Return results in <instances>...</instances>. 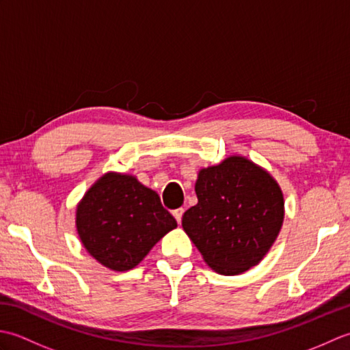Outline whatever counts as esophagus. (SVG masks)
Masks as SVG:
<instances>
[{
    "mask_svg": "<svg viewBox=\"0 0 350 350\" xmlns=\"http://www.w3.org/2000/svg\"><path fill=\"white\" fill-rule=\"evenodd\" d=\"M173 217L176 218L177 224H180V222H182V217H183V209H182V207H180V209L173 211Z\"/></svg>",
    "mask_w": 350,
    "mask_h": 350,
    "instance_id": "34e87169",
    "label": "esophagus"
}]
</instances>
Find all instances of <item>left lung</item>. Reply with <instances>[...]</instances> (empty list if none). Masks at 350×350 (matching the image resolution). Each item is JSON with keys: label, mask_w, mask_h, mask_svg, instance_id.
<instances>
[{"label": "left lung", "mask_w": 350, "mask_h": 350, "mask_svg": "<svg viewBox=\"0 0 350 350\" xmlns=\"http://www.w3.org/2000/svg\"><path fill=\"white\" fill-rule=\"evenodd\" d=\"M198 203L183 213L182 227L204 262L221 275H239L260 263L284 221L277 180L243 156L202 168Z\"/></svg>", "instance_id": "1"}]
</instances>
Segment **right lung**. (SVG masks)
Here are the masks:
<instances>
[{"label": "right lung", "mask_w": 350, "mask_h": 350, "mask_svg": "<svg viewBox=\"0 0 350 350\" xmlns=\"http://www.w3.org/2000/svg\"><path fill=\"white\" fill-rule=\"evenodd\" d=\"M177 227L161 198L135 176L107 173L77 207V230L88 254L113 271H129Z\"/></svg>", "instance_id": "right-lung-1"}]
</instances>
